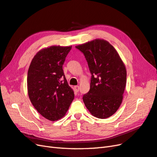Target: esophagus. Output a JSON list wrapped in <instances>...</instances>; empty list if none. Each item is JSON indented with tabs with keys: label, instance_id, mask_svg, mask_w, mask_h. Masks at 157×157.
Returning a JSON list of instances; mask_svg holds the SVG:
<instances>
[{
	"label": "esophagus",
	"instance_id": "34e87169",
	"mask_svg": "<svg viewBox=\"0 0 157 157\" xmlns=\"http://www.w3.org/2000/svg\"><path fill=\"white\" fill-rule=\"evenodd\" d=\"M74 89H75V91H77V92H78L79 91V87L78 86H75L74 87Z\"/></svg>",
	"mask_w": 157,
	"mask_h": 157
}]
</instances>
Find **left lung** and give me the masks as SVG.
I'll return each mask as SVG.
<instances>
[{
  "label": "left lung",
  "mask_w": 157,
  "mask_h": 157,
  "mask_svg": "<svg viewBox=\"0 0 157 157\" xmlns=\"http://www.w3.org/2000/svg\"><path fill=\"white\" fill-rule=\"evenodd\" d=\"M86 57L91 74L90 89L83 101L90 113L105 119L122 103L126 84V69L114 47L103 39L75 46Z\"/></svg>",
  "instance_id": "obj_1"
}]
</instances>
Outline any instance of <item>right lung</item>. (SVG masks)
Here are the masks:
<instances>
[{
	"instance_id": "1",
	"label": "right lung",
	"mask_w": 157,
	"mask_h": 157,
	"mask_svg": "<svg viewBox=\"0 0 157 157\" xmlns=\"http://www.w3.org/2000/svg\"><path fill=\"white\" fill-rule=\"evenodd\" d=\"M71 46H51L39 51L28 72V91L38 113L51 121L62 118L74 98L67 82L63 66Z\"/></svg>"
}]
</instances>
